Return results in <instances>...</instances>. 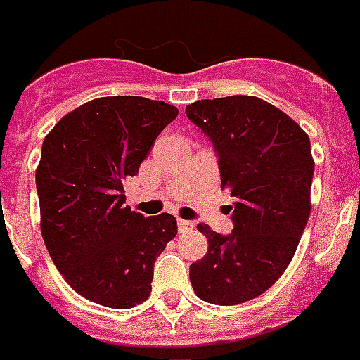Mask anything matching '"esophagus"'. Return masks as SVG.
<instances>
[{"instance_id": "esophagus-1", "label": "esophagus", "mask_w": 360, "mask_h": 360, "mask_svg": "<svg viewBox=\"0 0 360 360\" xmlns=\"http://www.w3.org/2000/svg\"><path fill=\"white\" fill-rule=\"evenodd\" d=\"M177 224H179V232L183 234V232H188V230L194 229V223L192 221H185V219H179L177 221Z\"/></svg>"}]
</instances>
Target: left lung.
I'll use <instances>...</instances> for the list:
<instances>
[{
	"label": "left lung",
	"instance_id": "obj_1",
	"mask_svg": "<svg viewBox=\"0 0 360 360\" xmlns=\"http://www.w3.org/2000/svg\"><path fill=\"white\" fill-rule=\"evenodd\" d=\"M186 117L211 139L221 188L236 198L232 234L198 224L210 247L191 264L192 289L210 304L236 306L270 289L295 257L311 211V145L289 115L255 96L198 100Z\"/></svg>",
	"mask_w": 360,
	"mask_h": 360
}]
</instances>
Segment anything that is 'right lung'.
Masks as SVG:
<instances>
[{
  "label": "right lung",
  "mask_w": 360,
  "mask_h": 360,
  "mask_svg": "<svg viewBox=\"0 0 360 360\" xmlns=\"http://www.w3.org/2000/svg\"><path fill=\"white\" fill-rule=\"evenodd\" d=\"M177 113L164 101L107 96L73 109L46 134L35 169L41 234L54 266L86 300L128 309L149 298L155 260L177 234V221L131 211L122 183L137 175Z\"/></svg>",
  "instance_id": "1"
}]
</instances>
